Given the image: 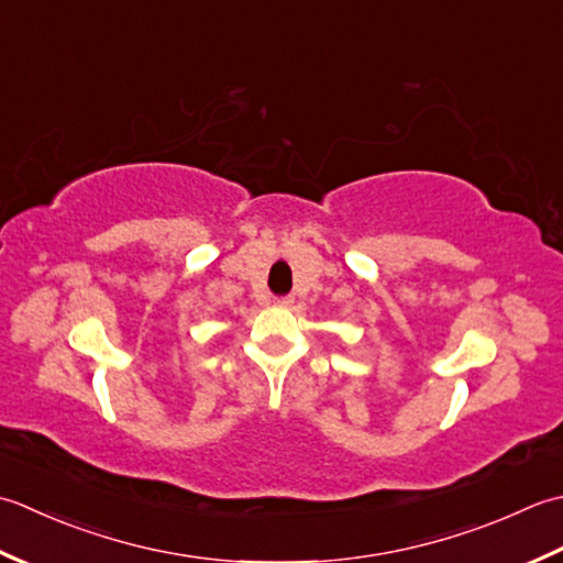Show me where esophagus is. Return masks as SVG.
<instances>
[{
  "mask_svg": "<svg viewBox=\"0 0 563 563\" xmlns=\"http://www.w3.org/2000/svg\"><path fill=\"white\" fill-rule=\"evenodd\" d=\"M294 303V296H277L274 298V306H282V308H289Z\"/></svg>",
  "mask_w": 563,
  "mask_h": 563,
  "instance_id": "34e87169",
  "label": "esophagus"
}]
</instances>
